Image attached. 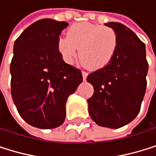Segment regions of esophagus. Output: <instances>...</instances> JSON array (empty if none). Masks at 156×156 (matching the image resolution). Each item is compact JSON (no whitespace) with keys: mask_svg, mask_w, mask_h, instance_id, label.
<instances>
[{"mask_svg":"<svg viewBox=\"0 0 156 156\" xmlns=\"http://www.w3.org/2000/svg\"><path fill=\"white\" fill-rule=\"evenodd\" d=\"M82 76H83V80H86L87 76H88V73L85 71H82Z\"/></svg>","mask_w":156,"mask_h":156,"instance_id":"obj_1","label":"esophagus"}]
</instances>
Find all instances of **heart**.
Here are the masks:
<instances>
[{
    "mask_svg": "<svg viewBox=\"0 0 156 156\" xmlns=\"http://www.w3.org/2000/svg\"><path fill=\"white\" fill-rule=\"evenodd\" d=\"M119 45L117 32L109 26L79 23L71 25L66 36H59L56 49L66 64H72L77 55L81 64L91 70L107 66L113 59Z\"/></svg>",
    "mask_w": 156,
    "mask_h": 156,
    "instance_id": "1",
    "label": "heart"
}]
</instances>
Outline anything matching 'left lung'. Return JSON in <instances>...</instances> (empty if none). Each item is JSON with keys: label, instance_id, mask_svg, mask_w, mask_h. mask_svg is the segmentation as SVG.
Listing matches in <instances>:
<instances>
[{"label": "left lung", "instance_id": "obj_1", "mask_svg": "<svg viewBox=\"0 0 156 156\" xmlns=\"http://www.w3.org/2000/svg\"><path fill=\"white\" fill-rule=\"evenodd\" d=\"M119 35V45L112 61L87 76L94 88L88 100L89 113L100 126L118 129L138 115L146 90L145 44L128 27L111 22Z\"/></svg>", "mask_w": 156, "mask_h": 156}]
</instances>
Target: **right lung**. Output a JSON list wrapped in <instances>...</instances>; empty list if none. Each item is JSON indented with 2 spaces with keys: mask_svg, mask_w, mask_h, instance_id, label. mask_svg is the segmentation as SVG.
<instances>
[{
  "mask_svg": "<svg viewBox=\"0 0 156 156\" xmlns=\"http://www.w3.org/2000/svg\"><path fill=\"white\" fill-rule=\"evenodd\" d=\"M66 22L42 19L15 40L11 62V92L20 116L40 129L60 126L66 102L82 82L80 69L64 62L56 41Z\"/></svg>",
  "mask_w": 156,
  "mask_h": 156,
  "instance_id": "add662e5",
  "label": "right lung"
}]
</instances>
